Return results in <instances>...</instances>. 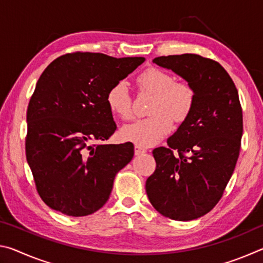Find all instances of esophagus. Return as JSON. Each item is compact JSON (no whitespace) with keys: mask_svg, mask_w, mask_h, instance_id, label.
<instances>
[{"mask_svg":"<svg viewBox=\"0 0 263 263\" xmlns=\"http://www.w3.org/2000/svg\"><path fill=\"white\" fill-rule=\"evenodd\" d=\"M147 152V149L142 147V146H139V145H136L135 146V154L136 155H140V154H144Z\"/></svg>","mask_w":263,"mask_h":263,"instance_id":"obj_1","label":"esophagus"}]
</instances>
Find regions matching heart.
I'll use <instances>...</instances> for the list:
<instances>
[{
  "instance_id": "b5f03b06",
  "label": "heart",
  "mask_w": 263,
  "mask_h": 263,
  "mask_svg": "<svg viewBox=\"0 0 263 263\" xmlns=\"http://www.w3.org/2000/svg\"><path fill=\"white\" fill-rule=\"evenodd\" d=\"M141 91L154 95L149 112L152 116L127 124L121 130L124 140L142 146L161 141L173 130V122L184 123L193 114L196 91L191 84L175 81L171 73L151 67L137 78ZM106 104L111 114L127 121L133 117L132 97L124 81L116 82L106 92Z\"/></svg>"
}]
</instances>
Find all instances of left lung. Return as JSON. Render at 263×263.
Here are the masks:
<instances>
[{
    "mask_svg": "<svg viewBox=\"0 0 263 263\" xmlns=\"http://www.w3.org/2000/svg\"><path fill=\"white\" fill-rule=\"evenodd\" d=\"M185 79L196 91L193 114L167 146L153 149L155 171L146 193L155 210L173 220L206 215L220 201L241 147L242 109L224 67L194 53L153 60Z\"/></svg>",
    "mask_w": 263,
    "mask_h": 263,
    "instance_id": "obj_1",
    "label": "left lung"
}]
</instances>
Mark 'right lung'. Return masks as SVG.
<instances>
[{
    "instance_id": "1",
    "label": "right lung",
    "mask_w": 263,
    "mask_h": 263,
    "mask_svg": "<svg viewBox=\"0 0 263 263\" xmlns=\"http://www.w3.org/2000/svg\"><path fill=\"white\" fill-rule=\"evenodd\" d=\"M144 61L73 52L57 58L41 75L26 112L25 154L47 206L82 217L109 199L115 176L131 161L135 147L103 144L117 128L106 92Z\"/></svg>"
}]
</instances>
